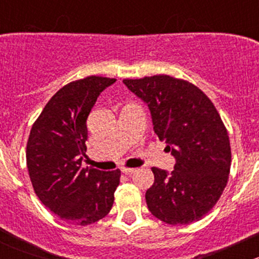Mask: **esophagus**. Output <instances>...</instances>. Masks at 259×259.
<instances>
[{"instance_id":"1","label":"esophagus","mask_w":259,"mask_h":259,"mask_svg":"<svg viewBox=\"0 0 259 259\" xmlns=\"http://www.w3.org/2000/svg\"><path fill=\"white\" fill-rule=\"evenodd\" d=\"M121 171L125 174V176H132V174H134L135 171H137V169H134V168H122Z\"/></svg>"}]
</instances>
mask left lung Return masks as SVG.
Wrapping results in <instances>:
<instances>
[{"label": "left lung", "instance_id": "1", "mask_svg": "<svg viewBox=\"0 0 259 259\" xmlns=\"http://www.w3.org/2000/svg\"><path fill=\"white\" fill-rule=\"evenodd\" d=\"M122 82L148 105L154 132L176 158L170 173L151 168L149 210L171 226L199 221L217 204L231 170L228 132L215 106L197 86L169 75Z\"/></svg>", "mask_w": 259, "mask_h": 259}]
</instances>
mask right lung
Instances as JSON below:
<instances>
[{
  "label": "right lung",
  "mask_w": 259,
  "mask_h": 259,
  "mask_svg": "<svg viewBox=\"0 0 259 259\" xmlns=\"http://www.w3.org/2000/svg\"><path fill=\"white\" fill-rule=\"evenodd\" d=\"M116 79L88 76L60 89L32 125L26 161L33 190L60 219L95 223L113 207L120 170L82 168L86 120L99 95Z\"/></svg>",
  "instance_id": "add662e5"
}]
</instances>
